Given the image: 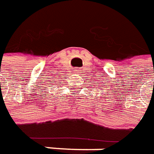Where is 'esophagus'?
I'll list each match as a JSON object with an SVG mask.
<instances>
[{
    "label": "esophagus",
    "instance_id": "1",
    "mask_svg": "<svg viewBox=\"0 0 154 154\" xmlns=\"http://www.w3.org/2000/svg\"><path fill=\"white\" fill-rule=\"evenodd\" d=\"M75 71H76V72H80L81 70L80 68H75ZM77 73H78V72H77Z\"/></svg>",
    "mask_w": 154,
    "mask_h": 154
}]
</instances>
